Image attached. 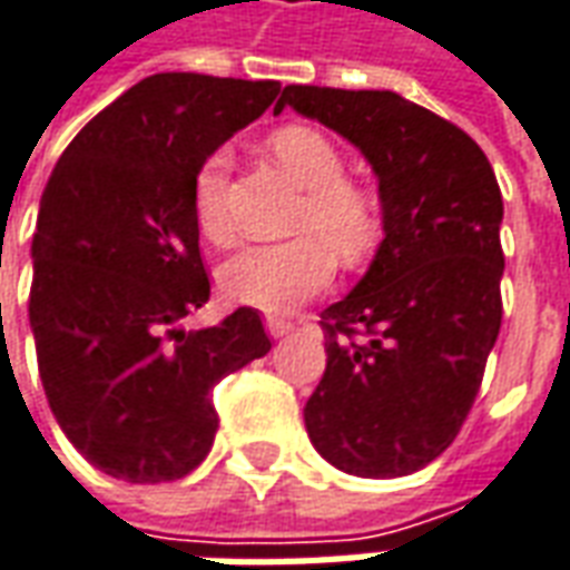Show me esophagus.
I'll return each instance as SVG.
<instances>
[{
  "label": "esophagus",
  "instance_id": "1",
  "mask_svg": "<svg viewBox=\"0 0 570 570\" xmlns=\"http://www.w3.org/2000/svg\"><path fill=\"white\" fill-rule=\"evenodd\" d=\"M265 326H268V333H272L274 340H281V336H286L293 330V321H286V317H268Z\"/></svg>",
  "mask_w": 570,
  "mask_h": 570
}]
</instances>
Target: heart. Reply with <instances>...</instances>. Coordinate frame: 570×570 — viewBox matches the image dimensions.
<instances>
[{
	"mask_svg": "<svg viewBox=\"0 0 570 570\" xmlns=\"http://www.w3.org/2000/svg\"><path fill=\"white\" fill-rule=\"evenodd\" d=\"M268 154L281 173L302 188L293 240L244 246L222 265L218 284L234 302L262 312H293L317 296L336 268V258L357 265L373 253L382 234V200L367 181L345 175V160L321 129L286 122L268 135ZM194 218L206 240L230 244L225 206V157L209 154L194 175Z\"/></svg>",
	"mask_w": 570,
	"mask_h": 570,
	"instance_id": "b5f03b06",
	"label": "heart"
}]
</instances>
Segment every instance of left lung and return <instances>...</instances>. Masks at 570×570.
Wrapping results in <instances>:
<instances>
[{"label":"left lung","instance_id":"1","mask_svg":"<svg viewBox=\"0 0 570 570\" xmlns=\"http://www.w3.org/2000/svg\"><path fill=\"white\" fill-rule=\"evenodd\" d=\"M286 105L361 147L385 228L361 284L321 312L305 429L342 472L401 479L460 435L503 324L500 185L460 126L395 91L286 86Z\"/></svg>","mask_w":570,"mask_h":570}]
</instances>
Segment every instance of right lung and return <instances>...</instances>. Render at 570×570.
<instances>
[{"mask_svg": "<svg viewBox=\"0 0 570 570\" xmlns=\"http://www.w3.org/2000/svg\"><path fill=\"white\" fill-rule=\"evenodd\" d=\"M277 91V79H141L82 126L46 185L30 286L39 376L63 435L114 479L194 472L216 441L213 385L272 348L256 308L178 324L209 302L194 175Z\"/></svg>", "mask_w": 570, "mask_h": 570, "instance_id": "1", "label": "right lung"}]
</instances>
